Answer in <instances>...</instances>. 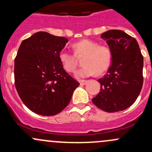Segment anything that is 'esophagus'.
<instances>
[{
    "mask_svg": "<svg viewBox=\"0 0 152 152\" xmlns=\"http://www.w3.org/2000/svg\"><path fill=\"white\" fill-rule=\"evenodd\" d=\"M87 83L86 81H84V80H83V81H80V84L81 85V86H84V85H86Z\"/></svg>",
    "mask_w": 152,
    "mask_h": 152,
    "instance_id": "esophagus-1",
    "label": "esophagus"
}]
</instances>
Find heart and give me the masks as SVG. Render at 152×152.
I'll use <instances>...</instances> for the list:
<instances>
[{"instance_id":"b5f03b06","label":"heart","mask_w":152,"mask_h":152,"mask_svg":"<svg viewBox=\"0 0 152 152\" xmlns=\"http://www.w3.org/2000/svg\"><path fill=\"white\" fill-rule=\"evenodd\" d=\"M74 53L62 50L59 59L63 67L68 72L74 71L76 66V56L85 55L83 59L84 66L75 73V77L85 78L96 73L101 75L109 69L112 62V53L109 47L99 46V43L89 39H83L73 44Z\"/></svg>"}]
</instances>
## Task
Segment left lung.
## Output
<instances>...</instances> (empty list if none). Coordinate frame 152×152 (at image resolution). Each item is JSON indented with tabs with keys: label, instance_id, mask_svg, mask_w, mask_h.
<instances>
[{
	"label": "left lung",
	"instance_id": "left-lung-1",
	"mask_svg": "<svg viewBox=\"0 0 152 152\" xmlns=\"http://www.w3.org/2000/svg\"><path fill=\"white\" fill-rule=\"evenodd\" d=\"M112 53L108 73L99 79L101 91L92 99L97 107L112 113L123 111L134 104L143 85L144 58L137 40L121 30L103 33Z\"/></svg>",
	"mask_w": 152,
	"mask_h": 152
}]
</instances>
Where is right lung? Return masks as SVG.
Masks as SVG:
<instances>
[{"instance_id":"1","label":"right lung","mask_w":152,"mask_h":152,"mask_svg":"<svg viewBox=\"0 0 152 152\" xmlns=\"http://www.w3.org/2000/svg\"><path fill=\"white\" fill-rule=\"evenodd\" d=\"M68 43L65 37L44 31L23 40L15 58V85L31 111L54 116L70 102L79 83L64 70L59 53Z\"/></svg>"}]
</instances>
